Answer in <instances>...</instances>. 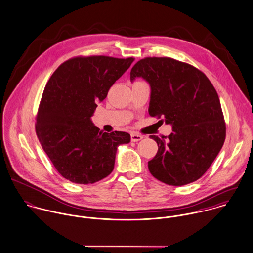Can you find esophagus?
Instances as JSON below:
<instances>
[{
  "label": "esophagus",
  "instance_id": "obj_1",
  "mask_svg": "<svg viewBox=\"0 0 253 253\" xmlns=\"http://www.w3.org/2000/svg\"><path fill=\"white\" fill-rule=\"evenodd\" d=\"M144 137L142 135H139V134H136V133H132L131 134V141L132 142H139L143 139Z\"/></svg>",
  "mask_w": 253,
  "mask_h": 253
}]
</instances>
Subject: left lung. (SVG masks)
I'll return each instance as SVG.
<instances>
[{
	"mask_svg": "<svg viewBox=\"0 0 253 253\" xmlns=\"http://www.w3.org/2000/svg\"><path fill=\"white\" fill-rule=\"evenodd\" d=\"M151 86L149 113L164 117L172 133L150 136L158 151L149 161L152 176L171 186L199 180L223 147L226 124L218 94L195 66L171 57H145L131 69L130 79ZM161 119L160 121H162Z\"/></svg>",
	"mask_w": 253,
	"mask_h": 253,
	"instance_id": "obj_1",
	"label": "left lung"
}]
</instances>
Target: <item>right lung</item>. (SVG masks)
Segmentation results:
<instances>
[{
    "mask_svg": "<svg viewBox=\"0 0 253 253\" xmlns=\"http://www.w3.org/2000/svg\"><path fill=\"white\" fill-rule=\"evenodd\" d=\"M134 57L77 56L61 63L48 81L36 117V134L57 172L75 184H94L114 168L126 132L103 133L91 120L98 102Z\"/></svg>",
    "mask_w": 253,
    "mask_h": 253,
    "instance_id": "1",
    "label": "right lung"
}]
</instances>
